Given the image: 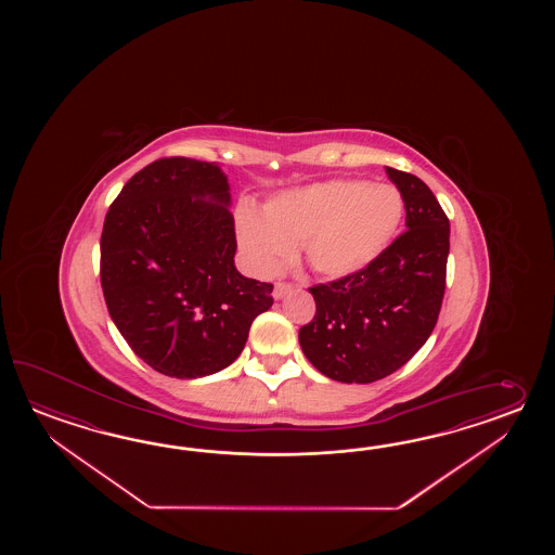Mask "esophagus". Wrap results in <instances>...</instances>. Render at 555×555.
<instances>
[{
  "label": "esophagus",
  "mask_w": 555,
  "mask_h": 555,
  "mask_svg": "<svg viewBox=\"0 0 555 555\" xmlns=\"http://www.w3.org/2000/svg\"><path fill=\"white\" fill-rule=\"evenodd\" d=\"M292 292V285H287V283H275L273 285V299H282L285 295Z\"/></svg>",
  "instance_id": "esophagus-1"
}]
</instances>
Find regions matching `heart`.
I'll list each match as a JSON object with an SVG mask.
<instances>
[{
    "instance_id": "b5f03b06",
    "label": "heart",
    "mask_w": 555,
    "mask_h": 555,
    "mask_svg": "<svg viewBox=\"0 0 555 555\" xmlns=\"http://www.w3.org/2000/svg\"><path fill=\"white\" fill-rule=\"evenodd\" d=\"M404 214L401 192L359 178H333L283 190L258 212L236 210V237L249 270L270 273L299 246L309 268L323 278L365 270L389 248Z\"/></svg>"
}]
</instances>
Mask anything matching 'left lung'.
Segmentation results:
<instances>
[{
  "mask_svg": "<svg viewBox=\"0 0 555 555\" xmlns=\"http://www.w3.org/2000/svg\"><path fill=\"white\" fill-rule=\"evenodd\" d=\"M385 170L409 230L365 270L311 287L315 318L299 330L309 363L339 383H373L401 369L430 337L444 297L449 218L421 178Z\"/></svg>",
  "mask_w": 555,
  "mask_h": 555,
  "instance_id": "left-lung-1",
  "label": "left lung"
}]
</instances>
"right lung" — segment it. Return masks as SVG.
Wrapping results in <instances>:
<instances>
[{
  "label": "right lung",
  "mask_w": 555,
  "mask_h": 555,
  "mask_svg": "<svg viewBox=\"0 0 555 555\" xmlns=\"http://www.w3.org/2000/svg\"><path fill=\"white\" fill-rule=\"evenodd\" d=\"M230 184L216 163L160 158L122 186L101 236L106 307L130 349L177 378L236 361L272 283L237 272Z\"/></svg>",
  "instance_id": "obj_1"
}]
</instances>
